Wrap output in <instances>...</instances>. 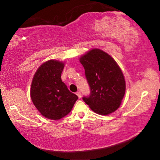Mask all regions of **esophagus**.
Here are the masks:
<instances>
[{"label": "esophagus", "instance_id": "esophagus-1", "mask_svg": "<svg viewBox=\"0 0 160 160\" xmlns=\"http://www.w3.org/2000/svg\"><path fill=\"white\" fill-rule=\"evenodd\" d=\"M76 94L78 95V97H79V99H80V98H81V97H82V96H81V93H80V92H76Z\"/></svg>", "mask_w": 160, "mask_h": 160}]
</instances>
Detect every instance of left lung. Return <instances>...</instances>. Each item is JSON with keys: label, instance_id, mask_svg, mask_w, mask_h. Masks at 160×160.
<instances>
[{"label": "left lung", "instance_id": "left-lung-1", "mask_svg": "<svg viewBox=\"0 0 160 160\" xmlns=\"http://www.w3.org/2000/svg\"><path fill=\"white\" fill-rule=\"evenodd\" d=\"M90 87V95L82 99L100 115H109L120 107L126 92L122 71L112 56L99 48H92L80 58Z\"/></svg>", "mask_w": 160, "mask_h": 160}]
</instances>
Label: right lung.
<instances>
[{"instance_id":"add662e5","label":"right lung","mask_w":160,"mask_h":160,"mask_svg":"<svg viewBox=\"0 0 160 160\" xmlns=\"http://www.w3.org/2000/svg\"><path fill=\"white\" fill-rule=\"evenodd\" d=\"M64 66L62 61H46L38 68L32 79V101L42 116L51 120H58L68 114L78 99L61 80Z\"/></svg>"}]
</instances>
